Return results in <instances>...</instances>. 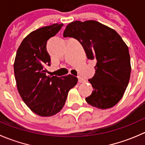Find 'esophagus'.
Returning a JSON list of instances; mask_svg holds the SVG:
<instances>
[{"label":"esophagus","mask_w":145,"mask_h":145,"mask_svg":"<svg viewBox=\"0 0 145 145\" xmlns=\"http://www.w3.org/2000/svg\"><path fill=\"white\" fill-rule=\"evenodd\" d=\"M78 82H79V83H85V82H86V80H85L84 78H82V77H81V76H78Z\"/></svg>","instance_id":"1"}]
</instances>
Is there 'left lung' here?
I'll list each match as a JSON object with an SVG mask.
<instances>
[{
    "label": "left lung",
    "mask_w": 145,
    "mask_h": 145,
    "mask_svg": "<svg viewBox=\"0 0 145 145\" xmlns=\"http://www.w3.org/2000/svg\"><path fill=\"white\" fill-rule=\"evenodd\" d=\"M64 37L77 39L88 59L97 61L93 88L88 103L101 109H109L122 98L130 80L131 57L127 45L112 28L95 20L74 21L66 27Z\"/></svg>",
    "instance_id": "8db88e82"
}]
</instances>
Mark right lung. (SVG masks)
<instances>
[{
	"label": "right lung",
	"instance_id": "right-lung-1",
	"mask_svg": "<svg viewBox=\"0 0 145 145\" xmlns=\"http://www.w3.org/2000/svg\"><path fill=\"white\" fill-rule=\"evenodd\" d=\"M63 24L41 27L27 35L19 47L14 62L17 90L22 99L33 113L51 116L63 108L69 91L76 85L72 75L46 76L45 66L50 65L47 42L58 33Z\"/></svg>",
	"mask_w": 145,
	"mask_h": 145
}]
</instances>
